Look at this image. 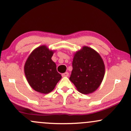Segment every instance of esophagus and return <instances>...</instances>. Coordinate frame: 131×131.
Returning <instances> with one entry per match:
<instances>
[{"label":"esophagus","mask_w":131,"mask_h":131,"mask_svg":"<svg viewBox=\"0 0 131 131\" xmlns=\"http://www.w3.org/2000/svg\"><path fill=\"white\" fill-rule=\"evenodd\" d=\"M69 76V73L68 72H65L64 73H63L62 77H68Z\"/></svg>","instance_id":"34e87169"}]
</instances>
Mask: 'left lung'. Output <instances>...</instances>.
<instances>
[{
    "label": "left lung",
    "instance_id": "8db88e82",
    "mask_svg": "<svg viewBox=\"0 0 131 131\" xmlns=\"http://www.w3.org/2000/svg\"><path fill=\"white\" fill-rule=\"evenodd\" d=\"M73 70L70 80L82 94L95 91L101 84L105 73V66L100 54L87 46L74 54Z\"/></svg>",
    "mask_w": 131,
    "mask_h": 131
}]
</instances>
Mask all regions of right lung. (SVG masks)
<instances>
[{
    "label": "right lung",
    "mask_w": 131,
    "mask_h": 131,
    "mask_svg": "<svg viewBox=\"0 0 131 131\" xmlns=\"http://www.w3.org/2000/svg\"><path fill=\"white\" fill-rule=\"evenodd\" d=\"M54 50L41 45L33 50L24 65V72L30 86L36 91L48 94L54 90L61 76L57 71L51 57Z\"/></svg>",
    "instance_id": "obj_1"
}]
</instances>
